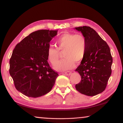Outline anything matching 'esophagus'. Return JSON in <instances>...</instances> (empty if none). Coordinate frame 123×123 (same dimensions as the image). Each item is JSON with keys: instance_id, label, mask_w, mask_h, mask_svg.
<instances>
[{"instance_id": "esophagus-1", "label": "esophagus", "mask_w": 123, "mask_h": 123, "mask_svg": "<svg viewBox=\"0 0 123 123\" xmlns=\"http://www.w3.org/2000/svg\"><path fill=\"white\" fill-rule=\"evenodd\" d=\"M71 74L72 72L70 71H67L64 72V74L66 75H71Z\"/></svg>"}]
</instances>
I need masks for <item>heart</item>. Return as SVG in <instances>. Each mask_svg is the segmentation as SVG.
<instances>
[{"label":"heart","mask_w":123,"mask_h":123,"mask_svg":"<svg viewBox=\"0 0 123 123\" xmlns=\"http://www.w3.org/2000/svg\"><path fill=\"white\" fill-rule=\"evenodd\" d=\"M57 48L49 47L47 50V58L53 65H55L60 56V51L63 53L64 59L55 66L57 71L71 69L75 66V61L80 62L86 54L87 41L81 34L64 33L56 40Z\"/></svg>","instance_id":"b5f03b06"}]
</instances>
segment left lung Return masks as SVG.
I'll return each mask as SVG.
<instances>
[{
  "instance_id": "8db88e82",
  "label": "left lung",
  "mask_w": 123,
  "mask_h": 123,
  "mask_svg": "<svg viewBox=\"0 0 123 123\" xmlns=\"http://www.w3.org/2000/svg\"><path fill=\"white\" fill-rule=\"evenodd\" d=\"M74 29L81 32L87 41L86 54L75 70L81 78L75 88L81 94L94 96L105 90L111 75L113 61L110 47L91 27Z\"/></svg>"
}]
</instances>
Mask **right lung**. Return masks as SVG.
<instances>
[{
  "instance_id": "add662e5",
  "label": "right lung",
  "mask_w": 123,
  "mask_h": 123,
  "mask_svg": "<svg viewBox=\"0 0 123 123\" xmlns=\"http://www.w3.org/2000/svg\"><path fill=\"white\" fill-rule=\"evenodd\" d=\"M57 30L33 32L16 45L10 60V74L17 90L28 97L49 93L59 76L48 62L47 50Z\"/></svg>"
}]
</instances>
